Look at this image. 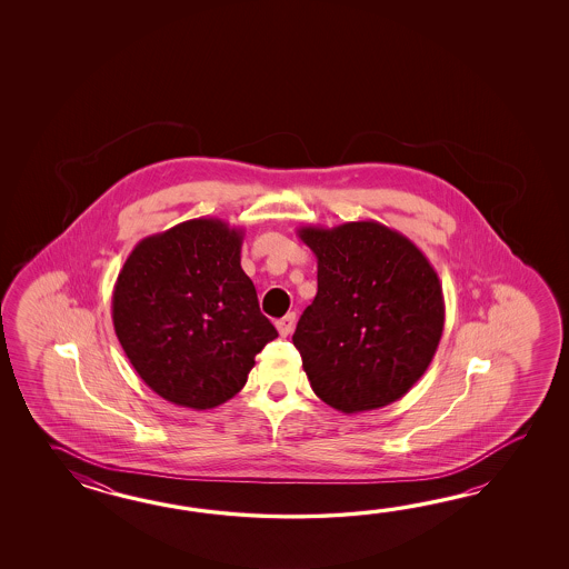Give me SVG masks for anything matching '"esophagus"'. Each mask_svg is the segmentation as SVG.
Instances as JSON below:
<instances>
[{
    "instance_id": "34e87169",
    "label": "esophagus",
    "mask_w": 569,
    "mask_h": 569,
    "mask_svg": "<svg viewBox=\"0 0 569 569\" xmlns=\"http://www.w3.org/2000/svg\"><path fill=\"white\" fill-rule=\"evenodd\" d=\"M295 321H297V315L295 313H287L282 319H279L277 321V329H279L280 336L282 338H287L289 336L290 331H292V327H295Z\"/></svg>"
}]
</instances>
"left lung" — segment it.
<instances>
[{"label":"left lung","mask_w":569,"mask_h":569,"mask_svg":"<svg viewBox=\"0 0 569 569\" xmlns=\"http://www.w3.org/2000/svg\"><path fill=\"white\" fill-rule=\"evenodd\" d=\"M297 233L317 258V295L292 336L315 395L346 415L402 399L443 333L436 268L407 236L372 219Z\"/></svg>","instance_id":"8db88e82"}]
</instances>
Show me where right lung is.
I'll use <instances>...</instances> for the list:
<instances>
[{"label": "right lung", "instance_id": "add662e5", "mask_svg": "<svg viewBox=\"0 0 569 569\" xmlns=\"http://www.w3.org/2000/svg\"><path fill=\"white\" fill-rule=\"evenodd\" d=\"M243 230L182 221L136 243L111 297L116 336L158 397L194 411L242 390L258 351L279 338L240 264Z\"/></svg>", "mask_w": 569, "mask_h": 569}]
</instances>
